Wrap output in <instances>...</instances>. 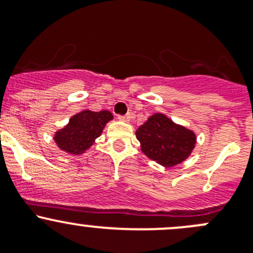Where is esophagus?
Returning <instances> with one entry per match:
<instances>
[{
    "instance_id": "34e87169",
    "label": "esophagus",
    "mask_w": 253,
    "mask_h": 253,
    "mask_svg": "<svg viewBox=\"0 0 253 253\" xmlns=\"http://www.w3.org/2000/svg\"><path fill=\"white\" fill-rule=\"evenodd\" d=\"M132 118L131 114H126V116H118V119H121V121H124V122H129L130 119Z\"/></svg>"
}]
</instances>
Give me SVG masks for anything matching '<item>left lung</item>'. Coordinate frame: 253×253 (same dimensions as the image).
<instances>
[{
	"instance_id": "obj_1",
	"label": "left lung",
	"mask_w": 253,
	"mask_h": 253,
	"mask_svg": "<svg viewBox=\"0 0 253 253\" xmlns=\"http://www.w3.org/2000/svg\"><path fill=\"white\" fill-rule=\"evenodd\" d=\"M136 137L142 152L165 167L181 164L196 145V135L192 130L173 123L161 113L154 114L139 126Z\"/></svg>"
}]
</instances>
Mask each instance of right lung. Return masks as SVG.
<instances>
[{
    "instance_id": "1",
    "label": "right lung",
    "mask_w": 253,
    "mask_h": 253,
    "mask_svg": "<svg viewBox=\"0 0 253 253\" xmlns=\"http://www.w3.org/2000/svg\"><path fill=\"white\" fill-rule=\"evenodd\" d=\"M113 116L109 111H84L70 119L69 124L56 131L54 139L57 146L72 155L86 151L101 135L102 130Z\"/></svg>"
}]
</instances>
